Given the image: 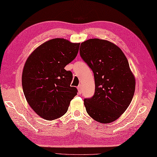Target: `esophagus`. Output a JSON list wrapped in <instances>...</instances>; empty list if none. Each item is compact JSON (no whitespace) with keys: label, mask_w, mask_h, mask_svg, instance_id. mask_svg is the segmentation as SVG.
I'll list each match as a JSON object with an SVG mask.
<instances>
[{"label":"esophagus","mask_w":157,"mask_h":157,"mask_svg":"<svg viewBox=\"0 0 157 157\" xmlns=\"http://www.w3.org/2000/svg\"><path fill=\"white\" fill-rule=\"evenodd\" d=\"M78 94H81L82 92V86H79L78 87Z\"/></svg>","instance_id":"esophagus-1"}]
</instances>
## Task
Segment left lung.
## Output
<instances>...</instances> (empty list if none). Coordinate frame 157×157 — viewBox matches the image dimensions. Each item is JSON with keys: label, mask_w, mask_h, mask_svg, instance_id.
Returning a JSON list of instances; mask_svg holds the SVG:
<instances>
[{"label": "left lung", "mask_w": 157, "mask_h": 157, "mask_svg": "<svg viewBox=\"0 0 157 157\" xmlns=\"http://www.w3.org/2000/svg\"><path fill=\"white\" fill-rule=\"evenodd\" d=\"M79 52L95 78L94 95L84 99L87 113L100 123L113 122L129 106L135 90L126 56L116 44L99 38L82 42Z\"/></svg>", "instance_id": "obj_1"}]
</instances>
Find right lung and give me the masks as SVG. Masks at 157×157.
Wrapping results in <instances>:
<instances>
[{"mask_svg":"<svg viewBox=\"0 0 157 157\" xmlns=\"http://www.w3.org/2000/svg\"><path fill=\"white\" fill-rule=\"evenodd\" d=\"M80 43L54 38L32 52L23 68L22 84L29 105L48 121L65 114L77 89L71 87L72 74L64 67L77 56Z\"/></svg>","mask_w":157,"mask_h":157,"instance_id":"right-lung-1","label":"right lung"}]
</instances>
